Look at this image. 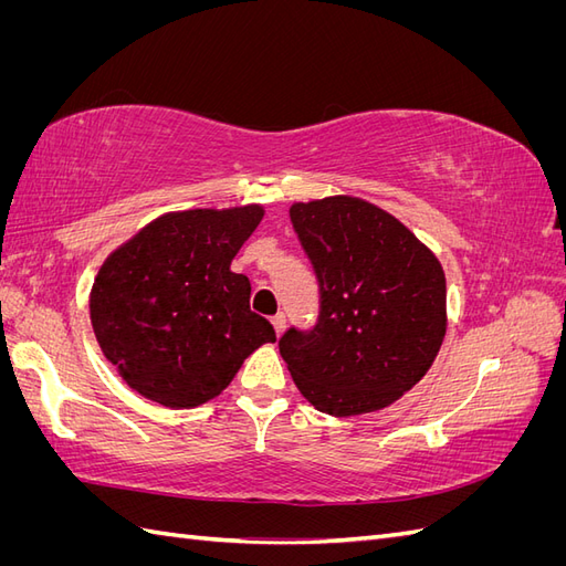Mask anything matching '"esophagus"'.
Wrapping results in <instances>:
<instances>
[{
    "instance_id": "1",
    "label": "esophagus",
    "mask_w": 566,
    "mask_h": 566,
    "mask_svg": "<svg viewBox=\"0 0 566 566\" xmlns=\"http://www.w3.org/2000/svg\"><path fill=\"white\" fill-rule=\"evenodd\" d=\"M271 325H273V331H276V335H281L285 331V314L279 312L276 316H271Z\"/></svg>"
}]
</instances>
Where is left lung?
I'll list each match as a JSON object with an SVG mask.
<instances>
[{
	"instance_id": "8db88e82",
	"label": "left lung",
	"mask_w": 566,
	"mask_h": 566,
	"mask_svg": "<svg viewBox=\"0 0 566 566\" xmlns=\"http://www.w3.org/2000/svg\"><path fill=\"white\" fill-rule=\"evenodd\" d=\"M290 221L318 281V318L279 339L323 413H370L430 370L447 333V279L399 219L358 198L297 202Z\"/></svg>"
}]
</instances>
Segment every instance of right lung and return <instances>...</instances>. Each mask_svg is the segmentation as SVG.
Segmentation results:
<instances>
[{
	"label": "right lung",
	"instance_id": "right-lung-1",
	"mask_svg": "<svg viewBox=\"0 0 566 566\" xmlns=\"http://www.w3.org/2000/svg\"><path fill=\"white\" fill-rule=\"evenodd\" d=\"M264 217L260 205L188 210L150 221L101 266L92 325L134 391L167 408L217 397L245 358L276 342L250 312V281L231 260Z\"/></svg>",
	"mask_w": 566,
	"mask_h": 566
}]
</instances>
